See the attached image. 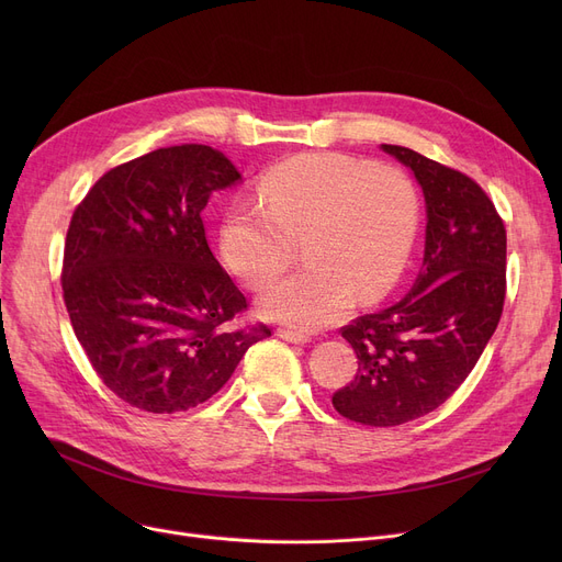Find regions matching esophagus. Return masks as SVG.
<instances>
[{"label":"esophagus","mask_w":562,"mask_h":562,"mask_svg":"<svg viewBox=\"0 0 562 562\" xmlns=\"http://www.w3.org/2000/svg\"><path fill=\"white\" fill-rule=\"evenodd\" d=\"M278 337H282L284 341H291V344H307L312 337L303 330H291V328H278Z\"/></svg>","instance_id":"obj_1"}]
</instances>
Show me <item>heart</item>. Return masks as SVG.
<instances>
[{
    "label": "heart",
    "instance_id": "obj_1",
    "mask_svg": "<svg viewBox=\"0 0 562 562\" xmlns=\"http://www.w3.org/2000/svg\"><path fill=\"white\" fill-rule=\"evenodd\" d=\"M259 198H236L221 225V250L250 289L273 284L305 241L307 269L261 299V312L296 328L339 321L352 301L394 289L422 223V195L394 166L339 153H307L266 170Z\"/></svg>",
    "mask_w": 562,
    "mask_h": 562
}]
</instances>
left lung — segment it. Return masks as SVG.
Segmentation results:
<instances>
[{
  "label": "left lung",
  "mask_w": 562,
  "mask_h": 562,
  "mask_svg": "<svg viewBox=\"0 0 562 562\" xmlns=\"http://www.w3.org/2000/svg\"><path fill=\"white\" fill-rule=\"evenodd\" d=\"M382 150L424 189V263L405 299L341 328L358 373L333 394V405L350 422L390 428L453 396L483 356L506 301V227L464 172L409 147Z\"/></svg>",
  "instance_id": "obj_1"
}]
</instances>
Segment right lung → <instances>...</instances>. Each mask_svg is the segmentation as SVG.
<instances>
[{"label": "right lung", "instance_id": "obj_1", "mask_svg": "<svg viewBox=\"0 0 562 562\" xmlns=\"http://www.w3.org/2000/svg\"><path fill=\"white\" fill-rule=\"evenodd\" d=\"M241 180L210 145L159 147L104 172L72 214L61 286L72 330L104 385L172 415L212 398L246 350V296L204 236L214 191Z\"/></svg>", "mask_w": 562, "mask_h": 562}]
</instances>
